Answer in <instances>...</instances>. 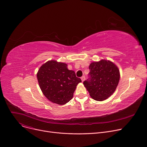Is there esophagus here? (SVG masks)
<instances>
[{
	"mask_svg": "<svg viewBox=\"0 0 147 147\" xmlns=\"http://www.w3.org/2000/svg\"><path fill=\"white\" fill-rule=\"evenodd\" d=\"M81 79H82V82H84V80H85V76H82V77H81Z\"/></svg>",
	"mask_w": 147,
	"mask_h": 147,
	"instance_id": "obj_1",
	"label": "esophagus"
}]
</instances>
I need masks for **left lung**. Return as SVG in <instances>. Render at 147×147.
<instances>
[{"mask_svg":"<svg viewBox=\"0 0 147 147\" xmlns=\"http://www.w3.org/2000/svg\"><path fill=\"white\" fill-rule=\"evenodd\" d=\"M89 68V78L83 84L93 99L105 100L113 93L118 84V68L111 61L104 60L92 63Z\"/></svg>","mask_w":147,"mask_h":147,"instance_id":"obj_1","label":"left lung"}]
</instances>
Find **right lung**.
I'll return each mask as SVG.
<instances>
[{"label": "right lung", "mask_w": 147, "mask_h": 147, "mask_svg": "<svg viewBox=\"0 0 147 147\" xmlns=\"http://www.w3.org/2000/svg\"><path fill=\"white\" fill-rule=\"evenodd\" d=\"M37 79L47 98L61 105L71 100L77 85L82 82L74 71L68 69L66 64L54 60L47 61L40 67Z\"/></svg>", "instance_id": "1"}]
</instances>
